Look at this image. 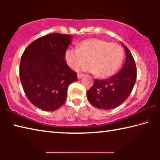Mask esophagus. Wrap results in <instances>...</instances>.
Here are the masks:
<instances>
[{
    "mask_svg": "<svg viewBox=\"0 0 160 160\" xmlns=\"http://www.w3.org/2000/svg\"><path fill=\"white\" fill-rule=\"evenodd\" d=\"M84 75H84V74H80V73H78V80H80L81 78H82V77H84Z\"/></svg>",
    "mask_w": 160,
    "mask_h": 160,
    "instance_id": "34e87169",
    "label": "esophagus"
}]
</instances>
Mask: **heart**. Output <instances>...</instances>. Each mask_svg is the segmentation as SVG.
Segmentation results:
<instances>
[{
    "instance_id": "1",
    "label": "heart",
    "mask_w": 160,
    "mask_h": 160,
    "mask_svg": "<svg viewBox=\"0 0 160 160\" xmlns=\"http://www.w3.org/2000/svg\"><path fill=\"white\" fill-rule=\"evenodd\" d=\"M65 60L72 68L86 61L88 63L78 68V70L97 73L99 78L109 77L116 72L123 58L120 46L99 39H88L78 44V48H68L65 51Z\"/></svg>"
}]
</instances>
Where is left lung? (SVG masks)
I'll list each match as a JSON object with an SVG mask.
<instances>
[{
    "instance_id": "left-lung-1",
    "label": "left lung",
    "mask_w": 160,
    "mask_h": 160,
    "mask_svg": "<svg viewBox=\"0 0 160 160\" xmlns=\"http://www.w3.org/2000/svg\"><path fill=\"white\" fill-rule=\"evenodd\" d=\"M126 61L120 71L105 80H94V85L87 92L89 102L100 109L118 107L131 93L136 80V66L131 51L123 43Z\"/></svg>"
}]
</instances>
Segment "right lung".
Segmentation results:
<instances>
[{
	"mask_svg": "<svg viewBox=\"0 0 160 160\" xmlns=\"http://www.w3.org/2000/svg\"><path fill=\"white\" fill-rule=\"evenodd\" d=\"M72 35L52 33L32 42L22 56L20 77L23 90L32 104L53 112L66 102L70 84L77 73L64 60Z\"/></svg>",
	"mask_w": 160,
	"mask_h": 160,
	"instance_id": "1",
	"label": "right lung"
}]
</instances>
